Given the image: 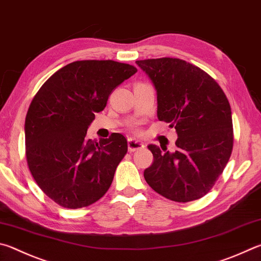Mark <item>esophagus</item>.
<instances>
[{
  "instance_id": "1",
  "label": "esophagus",
  "mask_w": 261,
  "mask_h": 261,
  "mask_svg": "<svg viewBox=\"0 0 261 261\" xmlns=\"http://www.w3.org/2000/svg\"><path fill=\"white\" fill-rule=\"evenodd\" d=\"M127 148H129V151H137V150L144 149L145 144L135 138H129L127 139Z\"/></svg>"
}]
</instances>
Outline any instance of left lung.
<instances>
[{"mask_svg": "<svg viewBox=\"0 0 261 261\" xmlns=\"http://www.w3.org/2000/svg\"><path fill=\"white\" fill-rule=\"evenodd\" d=\"M158 92V117L177 131V150L149 145L154 162L147 184L174 202L198 200L211 191L233 150L230 105L215 80L178 58L137 60Z\"/></svg>", "mask_w": 261, "mask_h": 261, "instance_id": "obj_1", "label": "left lung"}]
</instances>
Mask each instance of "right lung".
<instances>
[{"label":"right lung","instance_id":"1","mask_svg":"<svg viewBox=\"0 0 261 261\" xmlns=\"http://www.w3.org/2000/svg\"><path fill=\"white\" fill-rule=\"evenodd\" d=\"M137 72L114 60H79L50 76L33 98L25 121L26 159L33 178L57 204L89 206L105 195L127 151L121 134L99 143L87 130L110 94Z\"/></svg>","mask_w":261,"mask_h":261}]
</instances>
